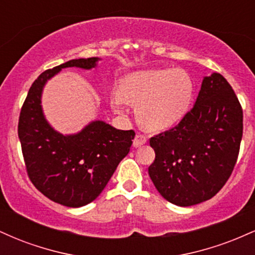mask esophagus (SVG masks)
<instances>
[{
	"instance_id": "esophagus-1",
	"label": "esophagus",
	"mask_w": 255,
	"mask_h": 255,
	"mask_svg": "<svg viewBox=\"0 0 255 255\" xmlns=\"http://www.w3.org/2000/svg\"><path fill=\"white\" fill-rule=\"evenodd\" d=\"M146 141H147L146 136L142 135V134L137 133L135 137H134V140H133V146H134V147H140L141 145L146 144Z\"/></svg>"
}]
</instances>
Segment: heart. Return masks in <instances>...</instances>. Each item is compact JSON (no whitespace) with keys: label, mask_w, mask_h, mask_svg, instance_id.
Here are the masks:
<instances>
[{"label":"heart","mask_w":255,"mask_h":255,"mask_svg":"<svg viewBox=\"0 0 255 255\" xmlns=\"http://www.w3.org/2000/svg\"><path fill=\"white\" fill-rule=\"evenodd\" d=\"M194 85L183 69L164 68L130 73L122 81V92L113 93L111 103L124 113L127 101L137 104V116L146 128L174 127L191 108Z\"/></svg>","instance_id":"obj_1"}]
</instances>
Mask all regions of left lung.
<instances>
[{
  "label": "left lung",
  "mask_w": 255,
  "mask_h": 255,
  "mask_svg": "<svg viewBox=\"0 0 255 255\" xmlns=\"http://www.w3.org/2000/svg\"><path fill=\"white\" fill-rule=\"evenodd\" d=\"M242 121L241 104L223 75L205 77L192 110L150 139L156 158L148 175L160 195L177 206L215 197L238 160Z\"/></svg>",
  "instance_id": "obj_1"
}]
</instances>
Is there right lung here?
Segmentation results:
<instances>
[{
	"instance_id": "1",
	"label": "right lung",
	"mask_w": 255,
	"mask_h": 255,
	"mask_svg": "<svg viewBox=\"0 0 255 255\" xmlns=\"http://www.w3.org/2000/svg\"><path fill=\"white\" fill-rule=\"evenodd\" d=\"M99 60L78 58L43 72L30 87L20 113L17 134L28 177L38 191L63 206L81 207L95 200L135 136L134 130L116 129L99 120L64 135L44 116L42 93L48 80L68 67L90 71Z\"/></svg>"
}]
</instances>
